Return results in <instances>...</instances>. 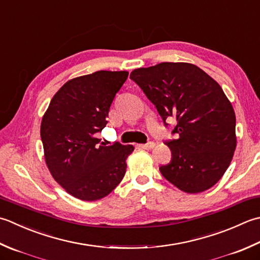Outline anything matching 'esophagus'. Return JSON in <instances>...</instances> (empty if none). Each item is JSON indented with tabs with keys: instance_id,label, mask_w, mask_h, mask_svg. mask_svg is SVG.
<instances>
[{
	"instance_id": "34e87169",
	"label": "esophagus",
	"mask_w": 260,
	"mask_h": 260,
	"mask_svg": "<svg viewBox=\"0 0 260 260\" xmlns=\"http://www.w3.org/2000/svg\"><path fill=\"white\" fill-rule=\"evenodd\" d=\"M140 146L142 147V149H144V150H151V149H153V147L155 146V144L153 143V142H149V143L141 144Z\"/></svg>"
}]
</instances>
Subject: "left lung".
I'll use <instances>...</instances> for the list:
<instances>
[{"label":"left lung","instance_id":"obj_1","mask_svg":"<svg viewBox=\"0 0 260 260\" xmlns=\"http://www.w3.org/2000/svg\"><path fill=\"white\" fill-rule=\"evenodd\" d=\"M129 78L139 84L166 123L176 118L166 142L171 161L160 167L180 190L197 194L214 186L231 164L237 146L236 114L214 79L190 63H160L136 69Z\"/></svg>","mask_w":260,"mask_h":260}]
</instances>
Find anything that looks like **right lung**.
Listing matches in <instances>:
<instances>
[{
	"label": "right lung",
	"instance_id": "right-lung-1",
	"mask_svg": "<svg viewBox=\"0 0 260 260\" xmlns=\"http://www.w3.org/2000/svg\"><path fill=\"white\" fill-rule=\"evenodd\" d=\"M128 76L98 71L66 82L40 125L46 165L54 179L81 201H98L118 186L133 145L105 146L95 134L108 123L110 105Z\"/></svg>",
	"mask_w": 260,
	"mask_h": 260
}]
</instances>
